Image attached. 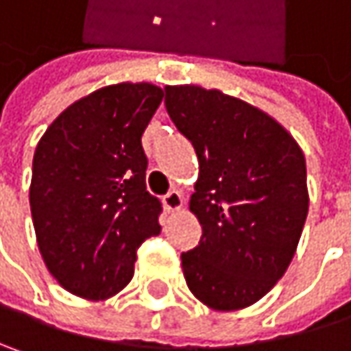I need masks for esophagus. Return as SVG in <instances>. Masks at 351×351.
Instances as JSON below:
<instances>
[{
	"label": "esophagus",
	"mask_w": 351,
	"mask_h": 351,
	"mask_svg": "<svg viewBox=\"0 0 351 351\" xmlns=\"http://www.w3.org/2000/svg\"><path fill=\"white\" fill-rule=\"evenodd\" d=\"M162 203H165V208L167 210H176V208L182 207V195L178 191H169L165 197H162Z\"/></svg>",
	"instance_id": "1"
}]
</instances>
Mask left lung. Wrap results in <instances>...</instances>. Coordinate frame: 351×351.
I'll return each mask as SVG.
<instances>
[{"instance_id":"left-lung-1","label":"left lung","mask_w":351,"mask_h":351,"mask_svg":"<svg viewBox=\"0 0 351 351\" xmlns=\"http://www.w3.org/2000/svg\"><path fill=\"white\" fill-rule=\"evenodd\" d=\"M165 106L199 156L191 197L203 237L180 255L197 300L219 311L259 302L289 267L307 217L305 158L259 108L199 86H167Z\"/></svg>"}]
</instances>
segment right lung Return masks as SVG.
I'll return each mask as SVG.
<instances>
[{
    "label": "right lung",
    "instance_id": "add662e5",
    "mask_svg": "<svg viewBox=\"0 0 351 351\" xmlns=\"http://www.w3.org/2000/svg\"><path fill=\"white\" fill-rule=\"evenodd\" d=\"M165 92L116 84L62 112L38 143L29 207L56 281L84 300L124 289L136 251L160 233L162 205L146 191L143 132Z\"/></svg>",
    "mask_w": 351,
    "mask_h": 351
}]
</instances>
